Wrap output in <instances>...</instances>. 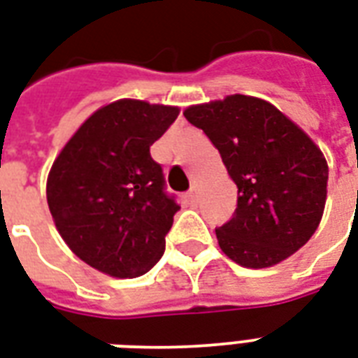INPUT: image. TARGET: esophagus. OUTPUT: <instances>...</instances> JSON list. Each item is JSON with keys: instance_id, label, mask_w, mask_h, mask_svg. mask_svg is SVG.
Listing matches in <instances>:
<instances>
[{"instance_id": "esophagus-1", "label": "esophagus", "mask_w": 358, "mask_h": 358, "mask_svg": "<svg viewBox=\"0 0 358 358\" xmlns=\"http://www.w3.org/2000/svg\"><path fill=\"white\" fill-rule=\"evenodd\" d=\"M197 189H195V187H193V189H189L187 191V201H189V204H195L197 203Z\"/></svg>"}]
</instances>
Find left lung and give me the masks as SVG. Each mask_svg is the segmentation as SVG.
I'll return each instance as SVG.
<instances>
[{
    "label": "left lung",
    "instance_id": "1",
    "mask_svg": "<svg viewBox=\"0 0 358 358\" xmlns=\"http://www.w3.org/2000/svg\"><path fill=\"white\" fill-rule=\"evenodd\" d=\"M238 187L233 217L215 229L220 248L248 268L278 264L315 233L327 201L329 167L310 136L276 106L229 95L189 106Z\"/></svg>",
    "mask_w": 358,
    "mask_h": 358
}]
</instances>
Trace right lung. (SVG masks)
I'll return each instance as SVG.
<instances>
[{
	"mask_svg": "<svg viewBox=\"0 0 358 358\" xmlns=\"http://www.w3.org/2000/svg\"><path fill=\"white\" fill-rule=\"evenodd\" d=\"M176 116V106L110 103L80 125L52 165L46 201L62 238L108 276H143L165 252L180 204L150 146Z\"/></svg>",
	"mask_w": 358,
	"mask_h": 358,
	"instance_id": "obj_1",
	"label": "right lung"
}]
</instances>
